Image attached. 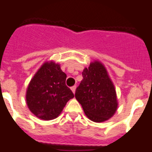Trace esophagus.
<instances>
[{"label":"esophagus","instance_id":"34e87169","mask_svg":"<svg viewBox=\"0 0 152 152\" xmlns=\"http://www.w3.org/2000/svg\"><path fill=\"white\" fill-rule=\"evenodd\" d=\"M76 86H73L71 87V90H72V92H73V93H75V92H76Z\"/></svg>","mask_w":152,"mask_h":152}]
</instances>
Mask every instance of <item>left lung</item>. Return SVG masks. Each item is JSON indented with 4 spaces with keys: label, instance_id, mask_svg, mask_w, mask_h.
<instances>
[{
    "label": "left lung",
    "instance_id": "8db88e82",
    "mask_svg": "<svg viewBox=\"0 0 152 152\" xmlns=\"http://www.w3.org/2000/svg\"><path fill=\"white\" fill-rule=\"evenodd\" d=\"M83 80L75 97L86 115L95 122L112 118L118 108L116 92L105 67L101 62H92L83 72Z\"/></svg>",
    "mask_w": 152,
    "mask_h": 152
}]
</instances>
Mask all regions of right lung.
<instances>
[{
  "label": "right lung",
  "instance_id": "obj_1",
  "mask_svg": "<svg viewBox=\"0 0 152 152\" xmlns=\"http://www.w3.org/2000/svg\"><path fill=\"white\" fill-rule=\"evenodd\" d=\"M66 74L60 64L46 62L30 80L26 101L30 112L43 120L56 118L69 99L74 97L66 85Z\"/></svg>",
  "mask_w": 152,
  "mask_h": 152
}]
</instances>
